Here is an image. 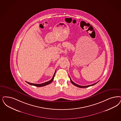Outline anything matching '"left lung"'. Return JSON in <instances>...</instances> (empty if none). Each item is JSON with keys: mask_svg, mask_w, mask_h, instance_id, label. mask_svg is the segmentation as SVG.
<instances>
[{"mask_svg": "<svg viewBox=\"0 0 121 121\" xmlns=\"http://www.w3.org/2000/svg\"><path fill=\"white\" fill-rule=\"evenodd\" d=\"M69 77H70V80H71V83H72L73 85H74L75 86H76V87H79V88H88V87H90V86H93V85H94L96 84V83H97L98 82H96V83H93V84H92L89 85H87V86H80V85H78V84H76V83H75L74 82H73V81H72V80L71 79V78H70V76H69Z\"/></svg>", "mask_w": 121, "mask_h": 121, "instance_id": "8db88e82", "label": "left lung"}]
</instances>
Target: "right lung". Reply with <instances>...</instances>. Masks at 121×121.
I'll use <instances>...</instances> for the list:
<instances>
[{"label":"right lung","instance_id":"add662e5","mask_svg":"<svg viewBox=\"0 0 121 121\" xmlns=\"http://www.w3.org/2000/svg\"><path fill=\"white\" fill-rule=\"evenodd\" d=\"M55 72H56V71L54 72V75H53L52 78L51 79V80H50V81H47V82H46L45 83H40V84H36V83H29V82H28L27 81L26 83H29L30 85H33V86H36V87H43V86H45L46 85H47L48 84H50L51 83H52V82L54 80V75H55Z\"/></svg>","mask_w":121,"mask_h":121}]
</instances>
